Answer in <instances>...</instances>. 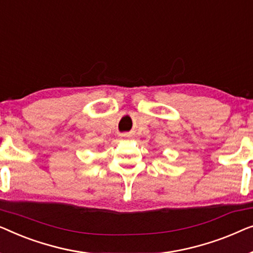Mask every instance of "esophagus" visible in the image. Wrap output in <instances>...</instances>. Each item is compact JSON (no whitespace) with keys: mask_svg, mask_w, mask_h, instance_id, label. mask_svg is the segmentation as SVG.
Listing matches in <instances>:
<instances>
[{"mask_svg":"<svg viewBox=\"0 0 253 253\" xmlns=\"http://www.w3.org/2000/svg\"><path fill=\"white\" fill-rule=\"evenodd\" d=\"M124 136H127V135H124Z\"/></svg>","mask_w":253,"mask_h":253,"instance_id":"obj_1","label":"esophagus"}]
</instances>
